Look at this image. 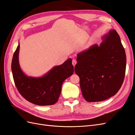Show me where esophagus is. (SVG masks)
Here are the masks:
<instances>
[{"mask_svg":"<svg viewBox=\"0 0 135 135\" xmlns=\"http://www.w3.org/2000/svg\"><path fill=\"white\" fill-rule=\"evenodd\" d=\"M76 61L75 60H73V61H72V64H73V65L74 66H75V65H76Z\"/></svg>","mask_w":135,"mask_h":135,"instance_id":"34e87169","label":"esophagus"}]
</instances>
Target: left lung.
I'll use <instances>...</instances> for the list:
<instances>
[{"instance_id": "1", "label": "left lung", "mask_w": 135, "mask_h": 135, "mask_svg": "<svg viewBox=\"0 0 135 135\" xmlns=\"http://www.w3.org/2000/svg\"><path fill=\"white\" fill-rule=\"evenodd\" d=\"M76 61L75 72L87 101H104L119 90L125 76L126 55L115 30L104 35L99 46L95 44L78 54Z\"/></svg>"}]
</instances>
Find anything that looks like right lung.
<instances>
[{"label":"right lung","instance_id":"obj_1","mask_svg":"<svg viewBox=\"0 0 135 135\" xmlns=\"http://www.w3.org/2000/svg\"><path fill=\"white\" fill-rule=\"evenodd\" d=\"M19 50L20 44L14 53L11 65L13 80L19 93L34 104L54 105L59 100L64 80L74 73L72 60L69 59L62 65L54 67L42 77L27 76L20 66Z\"/></svg>","mask_w":135,"mask_h":135}]
</instances>
